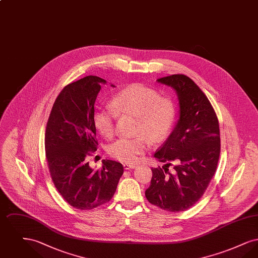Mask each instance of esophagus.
Wrapping results in <instances>:
<instances>
[{"label": "esophagus", "mask_w": 258, "mask_h": 258, "mask_svg": "<svg viewBox=\"0 0 258 258\" xmlns=\"http://www.w3.org/2000/svg\"><path fill=\"white\" fill-rule=\"evenodd\" d=\"M123 167L124 169H134L136 167V164L135 163H123Z\"/></svg>", "instance_id": "esophagus-1"}]
</instances>
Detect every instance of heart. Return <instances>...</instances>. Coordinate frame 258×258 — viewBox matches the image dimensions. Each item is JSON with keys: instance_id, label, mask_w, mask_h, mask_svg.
<instances>
[{"instance_id": "1", "label": "heart", "mask_w": 258, "mask_h": 258, "mask_svg": "<svg viewBox=\"0 0 258 258\" xmlns=\"http://www.w3.org/2000/svg\"><path fill=\"white\" fill-rule=\"evenodd\" d=\"M110 105L98 108L93 116L95 127L106 138L114 135L117 115L135 116L136 134H145L153 141L167 136L176 119V105L171 98L160 97L157 90L143 84L125 87L112 98ZM145 135L116 140L108 147L109 155L125 162L138 160L150 145Z\"/></svg>"}]
</instances>
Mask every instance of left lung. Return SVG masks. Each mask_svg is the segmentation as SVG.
Returning a JSON list of instances; mask_svg holds the SVG:
<instances>
[{
    "mask_svg": "<svg viewBox=\"0 0 258 258\" xmlns=\"http://www.w3.org/2000/svg\"><path fill=\"white\" fill-rule=\"evenodd\" d=\"M173 88L179 100V120L171 135L156 152L160 162H174V172L152 168L148 201L168 212L190 208L204 195L217 170L221 153L220 125L216 112L200 88L186 75L158 79Z\"/></svg>",
    "mask_w": 258,
    "mask_h": 258,
    "instance_id": "left-lung-1",
    "label": "left lung"
}]
</instances>
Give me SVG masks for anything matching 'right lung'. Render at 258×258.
Listing matches in <instances>:
<instances>
[{
    "label": "right lung",
    "mask_w": 258,
    "mask_h": 258,
    "mask_svg": "<svg viewBox=\"0 0 258 258\" xmlns=\"http://www.w3.org/2000/svg\"><path fill=\"white\" fill-rule=\"evenodd\" d=\"M105 83L100 77L89 75L67 85L56 98L46 124L50 176L61 197L79 210L109 202L123 173L122 163L115 160H102L97 171L87 161L98 148L94 105L100 85Z\"/></svg>",
    "instance_id": "right-lung-1"
}]
</instances>
